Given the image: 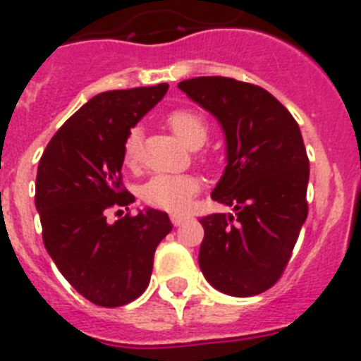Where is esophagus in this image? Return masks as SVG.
<instances>
[{"instance_id": "1", "label": "esophagus", "mask_w": 361, "mask_h": 361, "mask_svg": "<svg viewBox=\"0 0 361 361\" xmlns=\"http://www.w3.org/2000/svg\"><path fill=\"white\" fill-rule=\"evenodd\" d=\"M171 219H172V224H174L178 227V225H181L185 221V219H187V216H183V214H172Z\"/></svg>"}]
</instances>
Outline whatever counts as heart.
I'll use <instances>...</instances> for the list:
<instances>
[{
    "label": "heart",
    "instance_id": "1",
    "mask_svg": "<svg viewBox=\"0 0 361 361\" xmlns=\"http://www.w3.org/2000/svg\"><path fill=\"white\" fill-rule=\"evenodd\" d=\"M167 125L190 149H200L209 137V127L198 112L178 109L167 116ZM121 158L128 169H134L142 158V130L130 128L125 136ZM200 183L194 176L181 174H156L142 187L143 202L150 207L169 212H183L189 209L192 198L198 194Z\"/></svg>",
    "mask_w": 361,
    "mask_h": 361
}]
</instances>
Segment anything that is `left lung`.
<instances>
[{"label": "left lung", "instance_id": "8db88e82", "mask_svg": "<svg viewBox=\"0 0 361 361\" xmlns=\"http://www.w3.org/2000/svg\"><path fill=\"white\" fill-rule=\"evenodd\" d=\"M178 87L214 116L227 142V167L211 196L234 214L200 219V269L219 293L256 296L281 278L309 212L302 133L290 112L252 83L202 76Z\"/></svg>", "mask_w": 361, "mask_h": 361}]
</instances>
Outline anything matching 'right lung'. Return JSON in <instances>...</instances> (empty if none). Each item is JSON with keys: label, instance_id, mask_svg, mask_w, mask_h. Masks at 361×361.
Listing matches in <instances>:
<instances>
[{"label": "right lung", "instance_id": "1", "mask_svg": "<svg viewBox=\"0 0 361 361\" xmlns=\"http://www.w3.org/2000/svg\"><path fill=\"white\" fill-rule=\"evenodd\" d=\"M167 89L159 83L94 96L61 125L37 165L36 209L47 252L94 305L121 307L142 296L156 247L172 231L167 212L154 209L106 219L111 209L128 211L134 202L121 181L125 136Z\"/></svg>", "mask_w": 361, "mask_h": 361}]
</instances>
